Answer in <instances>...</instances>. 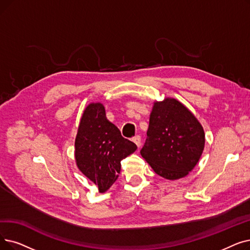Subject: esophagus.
I'll return each mask as SVG.
<instances>
[{
  "label": "esophagus",
  "mask_w": 250,
  "mask_h": 250,
  "mask_svg": "<svg viewBox=\"0 0 250 250\" xmlns=\"http://www.w3.org/2000/svg\"><path fill=\"white\" fill-rule=\"evenodd\" d=\"M133 142H134L138 147H140V146H141V137H140V136H135V137L133 138Z\"/></svg>",
  "instance_id": "esophagus-1"
}]
</instances>
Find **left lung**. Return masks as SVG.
<instances>
[{"label": "left lung", "instance_id": "8db88e82", "mask_svg": "<svg viewBox=\"0 0 250 250\" xmlns=\"http://www.w3.org/2000/svg\"><path fill=\"white\" fill-rule=\"evenodd\" d=\"M204 144V129L185 105L169 97L154 102L140 153L158 176L167 180L186 177L196 167Z\"/></svg>", "mask_w": 250, "mask_h": 250}]
</instances>
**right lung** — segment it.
Wrapping results in <instances>:
<instances>
[{
    "label": "right lung",
    "mask_w": 250,
    "mask_h": 250,
    "mask_svg": "<svg viewBox=\"0 0 250 250\" xmlns=\"http://www.w3.org/2000/svg\"><path fill=\"white\" fill-rule=\"evenodd\" d=\"M79 169L104 193L117 180L121 161L134 153L137 146L125 139L117 126L108 121L104 105L90 103L83 112L74 142Z\"/></svg>",
    "instance_id": "1"
}]
</instances>
